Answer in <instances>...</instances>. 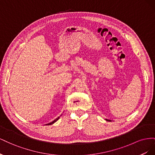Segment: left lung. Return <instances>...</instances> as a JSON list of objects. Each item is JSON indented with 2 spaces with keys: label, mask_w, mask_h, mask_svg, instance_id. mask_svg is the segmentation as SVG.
I'll list each match as a JSON object with an SVG mask.
<instances>
[{
  "label": "left lung",
  "mask_w": 155,
  "mask_h": 155,
  "mask_svg": "<svg viewBox=\"0 0 155 155\" xmlns=\"http://www.w3.org/2000/svg\"><path fill=\"white\" fill-rule=\"evenodd\" d=\"M106 121H110V120H107V119H106Z\"/></svg>",
  "instance_id": "left-lung-1"
}]
</instances>
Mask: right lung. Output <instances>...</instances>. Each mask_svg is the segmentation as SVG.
I'll use <instances>...</instances> for the list:
<instances>
[{"instance_id": "1", "label": "right lung", "mask_w": 155, "mask_h": 155, "mask_svg": "<svg viewBox=\"0 0 155 155\" xmlns=\"http://www.w3.org/2000/svg\"><path fill=\"white\" fill-rule=\"evenodd\" d=\"M60 118V116H59V117H58V118H56V119H55L53 121H51V122H50V123H48V124H46V125H51V124H54L55 122H56V121H57Z\"/></svg>"}]
</instances>
